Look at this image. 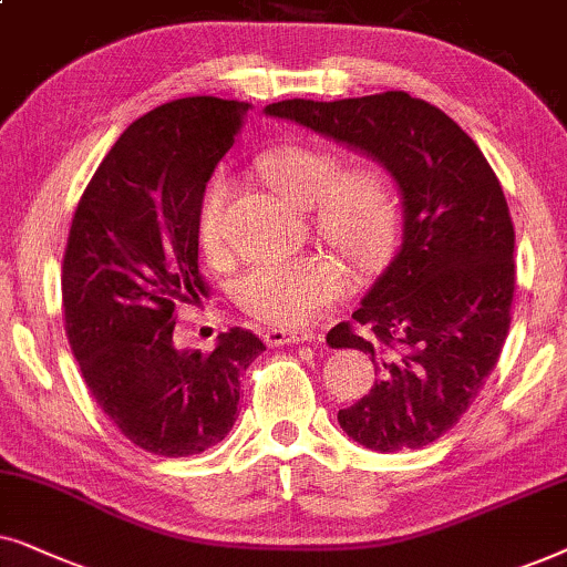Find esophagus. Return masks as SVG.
I'll use <instances>...</instances> for the list:
<instances>
[{
    "instance_id": "34e87169",
    "label": "esophagus",
    "mask_w": 567,
    "mask_h": 567,
    "mask_svg": "<svg viewBox=\"0 0 567 567\" xmlns=\"http://www.w3.org/2000/svg\"><path fill=\"white\" fill-rule=\"evenodd\" d=\"M313 334H298V331H285V329H269L264 334V342L269 347H285V344H300V342H313Z\"/></svg>"
}]
</instances>
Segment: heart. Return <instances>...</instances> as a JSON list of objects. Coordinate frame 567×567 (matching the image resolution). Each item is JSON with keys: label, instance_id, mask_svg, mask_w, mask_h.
Wrapping results in <instances>:
<instances>
[{"label": "heart", "instance_id": "heart-1", "mask_svg": "<svg viewBox=\"0 0 567 567\" xmlns=\"http://www.w3.org/2000/svg\"><path fill=\"white\" fill-rule=\"evenodd\" d=\"M259 168L292 205L316 207L319 233L354 267L360 271L381 267L394 244L396 202L379 173H344L342 157L319 147L271 150ZM230 192V181L217 176L202 196L199 246L209 261L228 254L225 213ZM233 296L256 321L300 329L347 296V275L342 264L321 254L267 259L238 277Z\"/></svg>", "mask_w": 567, "mask_h": 567}]
</instances>
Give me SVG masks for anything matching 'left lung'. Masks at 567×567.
I'll return each instance as SVG.
<instances>
[{
	"label": "left lung",
	"instance_id": "obj_1",
	"mask_svg": "<svg viewBox=\"0 0 567 567\" xmlns=\"http://www.w3.org/2000/svg\"><path fill=\"white\" fill-rule=\"evenodd\" d=\"M288 118L373 157L396 181L402 246L329 347L371 354L373 389L339 425L394 454L433 443L470 410L511 327L516 264L508 202L482 150L454 118L402 90L344 101H279Z\"/></svg>",
	"mask_w": 567,
	"mask_h": 567
}]
</instances>
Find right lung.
<instances>
[{"instance_id": "1", "label": "right lung", "mask_w": 567, "mask_h": 567, "mask_svg": "<svg viewBox=\"0 0 567 567\" xmlns=\"http://www.w3.org/2000/svg\"><path fill=\"white\" fill-rule=\"evenodd\" d=\"M251 105L163 103L126 126L82 194L62 267L64 329L90 394L134 446L194 456L230 433L240 375L264 342L246 329L178 350L176 306L207 296L199 205Z\"/></svg>"}]
</instances>
